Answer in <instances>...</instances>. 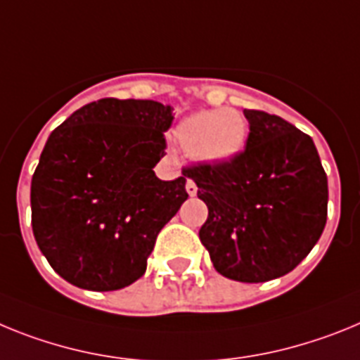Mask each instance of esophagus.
Wrapping results in <instances>:
<instances>
[{
  "instance_id": "esophagus-1",
  "label": "esophagus",
  "mask_w": 360,
  "mask_h": 360,
  "mask_svg": "<svg viewBox=\"0 0 360 360\" xmlns=\"http://www.w3.org/2000/svg\"><path fill=\"white\" fill-rule=\"evenodd\" d=\"M186 192H188L190 198H193V195H195V193H198V184L193 183L192 179L186 181Z\"/></svg>"
}]
</instances>
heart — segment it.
<instances>
[{
    "label": "heart",
    "mask_w": 360,
    "mask_h": 360,
    "mask_svg": "<svg viewBox=\"0 0 360 360\" xmlns=\"http://www.w3.org/2000/svg\"><path fill=\"white\" fill-rule=\"evenodd\" d=\"M174 139L190 155L212 165L232 161L245 150L248 124L233 108L198 110L174 128Z\"/></svg>",
    "instance_id": "1"
}]
</instances>
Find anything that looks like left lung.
I'll use <instances>...</instances> for the list:
<instances>
[{
	"mask_svg": "<svg viewBox=\"0 0 360 360\" xmlns=\"http://www.w3.org/2000/svg\"><path fill=\"white\" fill-rule=\"evenodd\" d=\"M245 150L223 165L184 168L208 206L199 239L214 268L239 283L283 277L310 254L326 224L328 177L308 134L246 110Z\"/></svg>",
	"mask_w": 360,
	"mask_h": 360,
	"instance_id": "left-lung-1",
	"label": "left lung"
}]
</instances>
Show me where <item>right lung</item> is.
Returning a JSON list of instances; mask_svg holds the SVG:
<instances>
[{
    "label": "right lung",
    "instance_id": "add662e5",
    "mask_svg": "<svg viewBox=\"0 0 360 360\" xmlns=\"http://www.w3.org/2000/svg\"><path fill=\"white\" fill-rule=\"evenodd\" d=\"M172 106L105 98L50 134L30 184L32 232L46 261L77 288L112 292L146 270L158 233L186 199L161 181Z\"/></svg>",
    "mask_w": 360,
    "mask_h": 360
}]
</instances>
